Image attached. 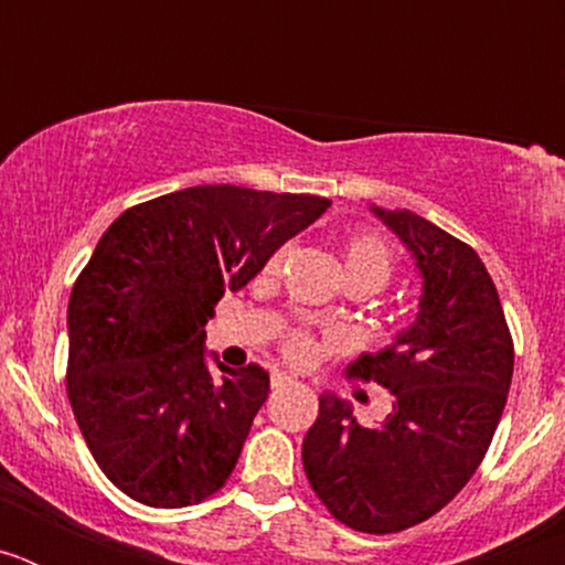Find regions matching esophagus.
<instances>
[{
    "mask_svg": "<svg viewBox=\"0 0 565 565\" xmlns=\"http://www.w3.org/2000/svg\"><path fill=\"white\" fill-rule=\"evenodd\" d=\"M288 384H294V379L286 376V373H274L271 376V391H282Z\"/></svg>",
    "mask_w": 565,
    "mask_h": 565,
    "instance_id": "obj_1",
    "label": "esophagus"
}]
</instances>
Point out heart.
Listing matches in <instances>:
<instances>
[{"label": "heart", "instance_id": "obj_1", "mask_svg": "<svg viewBox=\"0 0 565 565\" xmlns=\"http://www.w3.org/2000/svg\"><path fill=\"white\" fill-rule=\"evenodd\" d=\"M282 263V252H274L268 257L263 274L271 277ZM339 268H342L344 282H359L367 291H379L391 282L396 271V257H393L391 243L379 237L376 232H353L339 243ZM282 351L291 362L308 364L317 359V339L308 331H291L282 339Z\"/></svg>", "mask_w": 565, "mask_h": 565}]
</instances>
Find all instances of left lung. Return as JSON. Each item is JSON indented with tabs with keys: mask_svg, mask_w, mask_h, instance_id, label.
<instances>
[{
	"mask_svg": "<svg viewBox=\"0 0 565 565\" xmlns=\"http://www.w3.org/2000/svg\"><path fill=\"white\" fill-rule=\"evenodd\" d=\"M373 214L411 248L424 279L416 322L351 364L353 376L391 391L393 411L364 427L351 404L319 396L302 463L339 523L393 535L436 515L476 476L507 404L515 348L472 246L407 209Z\"/></svg>",
	"mask_w": 565,
	"mask_h": 565,
	"instance_id": "8db88e82",
	"label": "left lung"
}]
</instances>
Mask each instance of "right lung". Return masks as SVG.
I'll list each match as a JSON object with an SVG mask.
<instances>
[{"label": "right lung", "mask_w": 565, "mask_h": 565, "mask_svg": "<svg viewBox=\"0 0 565 565\" xmlns=\"http://www.w3.org/2000/svg\"><path fill=\"white\" fill-rule=\"evenodd\" d=\"M328 206L317 194L192 186L127 209L98 239L70 294L67 398L124 495L178 509L228 481L268 373L209 371L203 328L223 294Z\"/></svg>", "instance_id": "obj_1"}]
</instances>
